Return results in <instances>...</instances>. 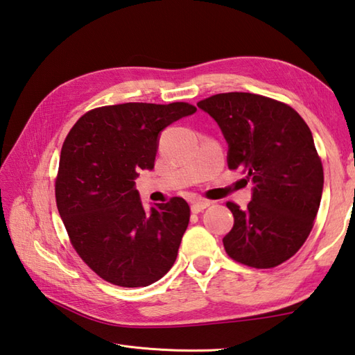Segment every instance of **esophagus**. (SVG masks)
I'll return each mask as SVG.
<instances>
[{"mask_svg":"<svg viewBox=\"0 0 355 355\" xmlns=\"http://www.w3.org/2000/svg\"><path fill=\"white\" fill-rule=\"evenodd\" d=\"M211 205V201H207V200H201V198H198V200H193L192 203H191V209H192V212H203L207 206Z\"/></svg>","mask_w":355,"mask_h":355,"instance_id":"1","label":"esophagus"}]
</instances>
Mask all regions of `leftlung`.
<instances>
[{"instance_id": "obj_1", "label": "left lung", "mask_w": 355, "mask_h": 355, "mask_svg": "<svg viewBox=\"0 0 355 355\" xmlns=\"http://www.w3.org/2000/svg\"><path fill=\"white\" fill-rule=\"evenodd\" d=\"M197 106L221 129L229 169L254 184L246 209L226 205L234 215L227 255L259 269L282 265L306 241L320 207L323 168L308 124L288 104L255 94H218Z\"/></svg>"}]
</instances>
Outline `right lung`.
<instances>
[{
  "instance_id": "add662e5",
  "label": "right lung",
  "mask_w": 355,
  "mask_h": 355,
  "mask_svg": "<svg viewBox=\"0 0 355 355\" xmlns=\"http://www.w3.org/2000/svg\"><path fill=\"white\" fill-rule=\"evenodd\" d=\"M197 112L187 103H124L83 115L61 149L55 197L83 261L116 286H149L168 272L191 209L173 197L144 209L135 180L154 169L162 132Z\"/></svg>"
}]
</instances>
